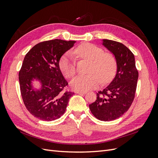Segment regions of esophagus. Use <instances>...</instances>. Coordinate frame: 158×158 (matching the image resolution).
Masks as SVG:
<instances>
[{
  "instance_id": "esophagus-1",
  "label": "esophagus",
  "mask_w": 158,
  "mask_h": 158,
  "mask_svg": "<svg viewBox=\"0 0 158 158\" xmlns=\"http://www.w3.org/2000/svg\"><path fill=\"white\" fill-rule=\"evenodd\" d=\"M76 93L78 94H86V92H81V91H77Z\"/></svg>"
}]
</instances>
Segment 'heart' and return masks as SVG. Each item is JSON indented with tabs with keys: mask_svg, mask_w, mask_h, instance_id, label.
Here are the masks:
<instances>
[{
	"mask_svg": "<svg viewBox=\"0 0 158 158\" xmlns=\"http://www.w3.org/2000/svg\"><path fill=\"white\" fill-rule=\"evenodd\" d=\"M74 54L79 58L90 61L88 75L78 76L70 82L71 88L85 92L98 87L101 82L111 80L117 70V62L109 53H105L100 47L85 43L76 47ZM59 68L66 78H73L76 74V66L72 56L66 53L59 60Z\"/></svg>",
	"mask_w": 158,
	"mask_h": 158,
	"instance_id": "1",
	"label": "heart"
}]
</instances>
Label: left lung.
<instances>
[{
	"instance_id": "left-lung-1",
	"label": "left lung",
	"mask_w": 158,
	"mask_h": 158,
	"mask_svg": "<svg viewBox=\"0 0 158 158\" xmlns=\"http://www.w3.org/2000/svg\"><path fill=\"white\" fill-rule=\"evenodd\" d=\"M103 45L114 55L117 73L109 85L97 93L96 100L89 107L95 118L110 121L121 117L130 108L135 96L138 72L135 56L125 45L103 40Z\"/></svg>"
}]
</instances>
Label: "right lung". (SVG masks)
I'll return each instance as SVG.
<instances>
[{"mask_svg":"<svg viewBox=\"0 0 158 158\" xmlns=\"http://www.w3.org/2000/svg\"><path fill=\"white\" fill-rule=\"evenodd\" d=\"M75 41L52 40L37 44L26 55L19 72V82L27 111L42 121H51L64 113L73 92L64 91L68 82L59 68V60ZM40 81L42 87L33 89L32 81Z\"/></svg>","mask_w":158,"mask_h":158,"instance_id":"add662e5","label":"right lung"}]
</instances>
